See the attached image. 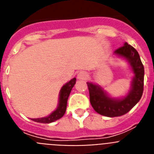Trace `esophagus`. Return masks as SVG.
Segmentation results:
<instances>
[{
	"label": "esophagus",
	"mask_w": 154,
	"mask_h": 154,
	"mask_svg": "<svg viewBox=\"0 0 154 154\" xmlns=\"http://www.w3.org/2000/svg\"><path fill=\"white\" fill-rule=\"evenodd\" d=\"M88 77H89V74L86 72H85V71H81V72H79L78 75H77V78L81 80L86 79Z\"/></svg>",
	"instance_id": "1"
}]
</instances>
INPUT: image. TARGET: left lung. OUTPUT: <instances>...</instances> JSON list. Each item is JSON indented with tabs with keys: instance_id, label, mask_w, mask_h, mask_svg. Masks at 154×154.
I'll use <instances>...</instances> for the list:
<instances>
[{
	"instance_id": "8db88e82",
	"label": "left lung",
	"mask_w": 154,
	"mask_h": 154,
	"mask_svg": "<svg viewBox=\"0 0 154 154\" xmlns=\"http://www.w3.org/2000/svg\"><path fill=\"white\" fill-rule=\"evenodd\" d=\"M115 53L129 61L135 74L132 82V89L128 96L123 99H111L100 87L87 82L92 108L100 115L109 117L120 116L127 113L140 101L143 92L144 67L138 51L133 46L125 43L124 45L118 48Z\"/></svg>"
}]
</instances>
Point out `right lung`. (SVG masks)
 Instances as JSON below:
<instances>
[{"instance_id": "add662e5", "label": "right lung", "mask_w": 154, "mask_h": 154, "mask_svg": "<svg viewBox=\"0 0 154 154\" xmlns=\"http://www.w3.org/2000/svg\"><path fill=\"white\" fill-rule=\"evenodd\" d=\"M76 79L74 78L72 80L63 85V87L61 89L60 92V97H59V104L55 111L52 112L51 115H49L47 117L43 118H38V119H31L33 121H35L37 123H52L54 121L58 120L60 118H62L64 116L67 107V101L68 98L69 96L71 90L72 89V87L75 84Z\"/></svg>"}]
</instances>
